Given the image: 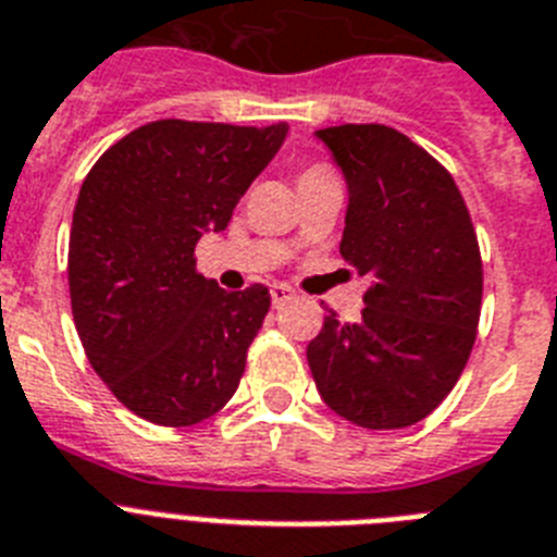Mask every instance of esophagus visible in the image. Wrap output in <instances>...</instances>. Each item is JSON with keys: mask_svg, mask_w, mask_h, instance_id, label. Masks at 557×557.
Returning a JSON list of instances; mask_svg holds the SVG:
<instances>
[{"mask_svg": "<svg viewBox=\"0 0 557 557\" xmlns=\"http://www.w3.org/2000/svg\"><path fill=\"white\" fill-rule=\"evenodd\" d=\"M297 294H294V288L283 286V283H277V286H271V302H274V308L286 306L288 300H294Z\"/></svg>", "mask_w": 557, "mask_h": 557, "instance_id": "obj_1", "label": "esophagus"}]
</instances>
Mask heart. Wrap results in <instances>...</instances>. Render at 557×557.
Wrapping results in <instances>:
<instances>
[{"label": "heart", "instance_id": "b5f03b06", "mask_svg": "<svg viewBox=\"0 0 557 557\" xmlns=\"http://www.w3.org/2000/svg\"><path fill=\"white\" fill-rule=\"evenodd\" d=\"M322 170H329V166H322V163H314V166H308V170L302 172V175H311V172H322Z\"/></svg>", "mask_w": 557, "mask_h": 557}]
</instances>
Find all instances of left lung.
Returning a JSON list of instances; mask_svg holds the SVG:
<instances>
[{"label": "left lung", "mask_w": 557, "mask_h": 557, "mask_svg": "<svg viewBox=\"0 0 557 557\" xmlns=\"http://www.w3.org/2000/svg\"><path fill=\"white\" fill-rule=\"evenodd\" d=\"M348 181L339 251L371 277L359 320L325 317L308 343L317 391L368 430L422 422L465 371L479 334L484 265L450 172L385 124L317 129Z\"/></svg>", "instance_id": "left-lung-1"}]
</instances>
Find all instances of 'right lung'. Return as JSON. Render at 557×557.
I'll return each mask as SVG.
<instances>
[{
  "instance_id": "obj_1",
  "label": "right lung",
  "mask_w": 557,
  "mask_h": 557,
  "mask_svg": "<svg viewBox=\"0 0 557 557\" xmlns=\"http://www.w3.org/2000/svg\"><path fill=\"white\" fill-rule=\"evenodd\" d=\"M288 127L161 119L92 163L67 249L73 322L92 371L152 424L189 428L235 396L269 288L223 292L198 271Z\"/></svg>"
}]
</instances>
